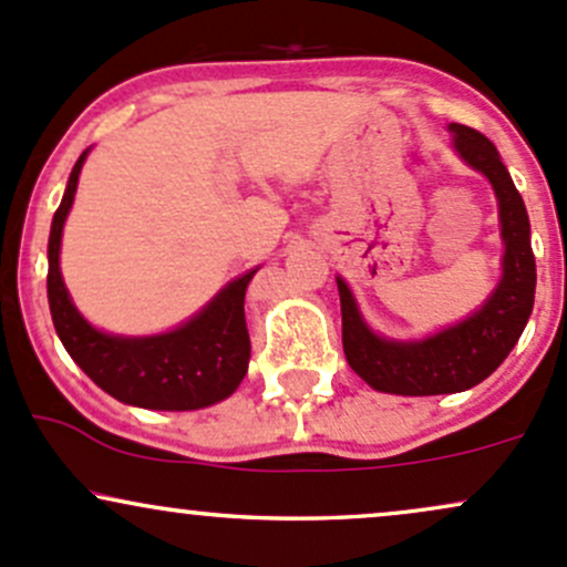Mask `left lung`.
<instances>
[{
	"instance_id": "1",
	"label": "left lung",
	"mask_w": 567,
	"mask_h": 567,
	"mask_svg": "<svg viewBox=\"0 0 567 567\" xmlns=\"http://www.w3.org/2000/svg\"><path fill=\"white\" fill-rule=\"evenodd\" d=\"M450 132L455 134L460 158L493 183L501 239L506 245L503 277L474 315L420 341H393L377 336L360 317L352 290L344 279L336 277L347 363L379 393L446 395L474 388L508 358L533 312L536 258L525 202L487 136L463 123H450Z\"/></svg>"
}]
</instances>
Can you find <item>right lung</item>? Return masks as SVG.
<instances>
[{
	"label": "right lung",
	"mask_w": 567,
	"mask_h": 567,
	"mask_svg": "<svg viewBox=\"0 0 567 567\" xmlns=\"http://www.w3.org/2000/svg\"><path fill=\"white\" fill-rule=\"evenodd\" d=\"M85 155L89 151L74 164L48 239V301L61 344L104 393L121 403L158 412L213 406L231 395L247 374L250 336L245 322V290L258 269L228 282L202 312L169 333L112 336L96 331L74 309L59 269L61 231Z\"/></svg>",
	"instance_id": "obj_1"
}]
</instances>
